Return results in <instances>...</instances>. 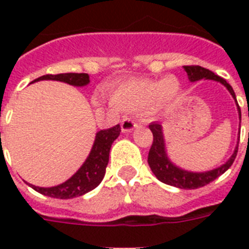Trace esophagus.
<instances>
[{
  "mask_svg": "<svg viewBox=\"0 0 249 249\" xmlns=\"http://www.w3.org/2000/svg\"><path fill=\"white\" fill-rule=\"evenodd\" d=\"M138 126V124H137L136 121L132 120V119H123V121H121V130L124 133H130L132 130H134V129Z\"/></svg>",
  "mask_w": 249,
  "mask_h": 249,
  "instance_id": "esophagus-1",
  "label": "esophagus"
}]
</instances>
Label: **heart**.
<instances>
[{
  "mask_svg": "<svg viewBox=\"0 0 249 249\" xmlns=\"http://www.w3.org/2000/svg\"><path fill=\"white\" fill-rule=\"evenodd\" d=\"M181 85L176 77L165 79H129L113 89L111 102L121 109L141 111L156 105H168L179 93Z\"/></svg>",
  "mask_w": 249,
  "mask_h": 249,
  "instance_id": "obj_1",
  "label": "heart"
}]
</instances>
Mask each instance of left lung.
Segmentation results:
<instances>
[{
    "label": "left lung",
    "mask_w": 249,
    "mask_h": 249,
    "mask_svg": "<svg viewBox=\"0 0 249 249\" xmlns=\"http://www.w3.org/2000/svg\"><path fill=\"white\" fill-rule=\"evenodd\" d=\"M183 68H185L187 77H189L191 83L200 81V80H213V81H217V83L222 84L229 90V93L231 94V97L236 102L235 93H234L231 86L226 83V80L221 79L220 76L214 75L212 71L200 67V66H185ZM236 106H238V102H236ZM238 113H239L240 120L242 115H240L239 106H238ZM148 128H150V130L152 132V136H154V142H152V146L150 148V152H148V165H150L152 173L155 174L159 181L164 182L166 185L178 187V189L193 190L208 185L209 182L214 181L216 178L220 177L221 174H224L231 166V164L234 163V160L236 158V154H238V144H236L235 150L232 152V155L229 158L228 161L218 166V168H214L212 170H205V172H190V170L182 169V168L177 166L169 159V156L166 154L165 141H164L161 124H159V123H151V124L148 125Z\"/></svg>",
    "instance_id": "8db88e82"
}]
</instances>
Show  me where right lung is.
<instances>
[{
	"label": "right lung",
	"mask_w": 249,
	"mask_h": 249,
	"mask_svg": "<svg viewBox=\"0 0 249 249\" xmlns=\"http://www.w3.org/2000/svg\"><path fill=\"white\" fill-rule=\"evenodd\" d=\"M42 80H54L62 83L70 84L72 86H86L90 83L88 73H59V75H45L33 80L32 83ZM120 125H115L112 128L99 130L95 134L93 147L90 150L89 156L84 164L79 168L71 178L67 181L53 187H38L35 185H28L37 193L56 199H72L81 196L95 189L102 182L106 173V166L108 164L109 150L113 141L120 136Z\"/></svg>",
	"instance_id": "right-lung-1"
}]
</instances>
